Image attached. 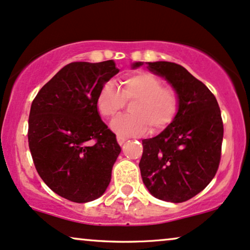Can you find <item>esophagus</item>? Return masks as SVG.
Wrapping results in <instances>:
<instances>
[{"label":"esophagus","instance_id":"34e87169","mask_svg":"<svg viewBox=\"0 0 250 250\" xmlns=\"http://www.w3.org/2000/svg\"><path fill=\"white\" fill-rule=\"evenodd\" d=\"M127 140L126 139V138H123V137H117V141H118V144L120 145V146H122L123 144H125V141Z\"/></svg>","mask_w":250,"mask_h":250}]
</instances>
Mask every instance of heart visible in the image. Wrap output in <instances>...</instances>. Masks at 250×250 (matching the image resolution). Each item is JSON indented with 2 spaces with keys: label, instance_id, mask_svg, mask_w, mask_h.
Segmentation results:
<instances>
[{
  "label": "heart",
  "instance_id": "1",
  "mask_svg": "<svg viewBox=\"0 0 250 250\" xmlns=\"http://www.w3.org/2000/svg\"><path fill=\"white\" fill-rule=\"evenodd\" d=\"M126 103L130 116H122L111 122V130L122 137L141 135L150 131L160 132L174 122L178 112L180 98L170 87L150 73H138L120 82V90L106 83L97 95V109L105 118L118 115Z\"/></svg>",
  "mask_w": 250,
  "mask_h": 250
}]
</instances>
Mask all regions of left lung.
Returning a JSON list of instances; mask_svg holds the SVG:
<instances>
[{
  "mask_svg": "<svg viewBox=\"0 0 250 250\" xmlns=\"http://www.w3.org/2000/svg\"><path fill=\"white\" fill-rule=\"evenodd\" d=\"M138 61L131 68L143 66ZM177 92L178 112L161 133L144 139L139 168L150 195L182 203L204 190L220 162L224 125L218 102L203 82L184 67L168 61L146 62Z\"/></svg>",
  "mask_w": 250,
  "mask_h": 250,
  "instance_id": "obj_1",
  "label": "left lung"
}]
</instances>
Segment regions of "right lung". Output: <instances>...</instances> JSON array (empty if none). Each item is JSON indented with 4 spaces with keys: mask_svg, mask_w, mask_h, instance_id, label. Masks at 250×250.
I'll return each instance as SVG.
<instances>
[{
    "mask_svg": "<svg viewBox=\"0 0 250 250\" xmlns=\"http://www.w3.org/2000/svg\"><path fill=\"white\" fill-rule=\"evenodd\" d=\"M113 60L72 62L40 89L29 116V147L39 176L57 195L88 203L105 192L120 146L97 109Z\"/></svg>",
    "mask_w": 250,
    "mask_h": 250,
    "instance_id": "right-lung-1",
    "label": "right lung"
}]
</instances>
